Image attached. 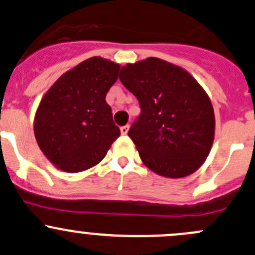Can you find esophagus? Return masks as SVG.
<instances>
[{
  "mask_svg": "<svg viewBox=\"0 0 255 255\" xmlns=\"http://www.w3.org/2000/svg\"><path fill=\"white\" fill-rule=\"evenodd\" d=\"M128 129H129V127H128V126H123V127H121V134L127 135Z\"/></svg>",
  "mask_w": 255,
  "mask_h": 255,
  "instance_id": "34e87169",
  "label": "esophagus"
}]
</instances>
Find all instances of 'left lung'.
I'll use <instances>...</instances> for the list:
<instances>
[{
    "label": "left lung",
    "mask_w": 255,
    "mask_h": 255,
    "mask_svg": "<svg viewBox=\"0 0 255 255\" xmlns=\"http://www.w3.org/2000/svg\"><path fill=\"white\" fill-rule=\"evenodd\" d=\"M120 80L139 101L128 135L144 165L171 179L195 173L215 139V112L201 85L185 69L153 56L123 66Z\"/></svg>",
    "instance_id": "left-lung-1"
}]
</instances>
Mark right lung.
I'll return each instance as SVG.
<instances>
[{
    "instance_id": "1",
    "label": "right lung",
    "mask_w": 255,
    "mask_h": 255,
    "mask_svg": "<svg viewBox=\"0 0 255 255\" xmlns=\"http://www.w3.org/2000/svg\"><path fill=\"white\" fill-rule=\"evenodd\" d=\"M120 64L92 56L60 76L45 92L34 117L40 150L55 168L80 173L97 165L121 135L106 95Z\"/></svg>"
}]
</instances>
